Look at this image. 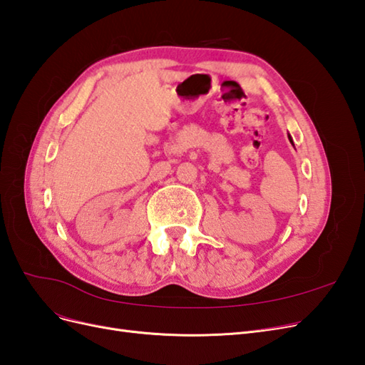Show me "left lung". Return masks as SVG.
I'll return each instance as SVG.
<instances>
[{
    "instance_id": "1",
    "label": "left lung",
    "mask_w": 365,
    "mask_h": 365,
    "mask_svg": "<svg viewBox=\"0 0 365 365\" xmlns=\"http://www.w3.org/2000/svg\"><path fill=\"white\" fill-rule=\"evenodd\" d=\"M288 137H289V141H291V143H292V140H291V135H288Z\"/></svg>"
}]
</instances>
